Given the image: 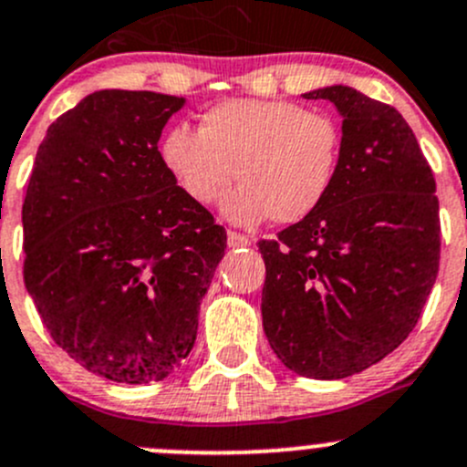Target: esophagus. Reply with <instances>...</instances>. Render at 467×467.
I'll return each mask as SVG.
<instances>
[{
  "mask_svg": "<svg viewBox=\"0 0 467 467\" xmlns=\"http://www.w3.org/2000/svg\"><path fill=\"white\" fill-rule=\"evenodd\" d=\"M228 246L230 248H244L251 246V239L242 233H234V230H228Z\"/></svg>",
  "mask_w": 467,
  "mask_h": 467,
  "instance_id": "1",
  "label": "esophagus"
}]
</instances>
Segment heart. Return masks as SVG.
Returning <instances> with one entry per match:
<instances>
[{"label": "heart", "mask_w": 467, "mask_h": 467, "mask_svg": "<svg viewBox=\"0 0 467 467\" xmlns=\"http://www.w3.org/2000/svg\"><path fill=\"white\" fill-rule=\"evenodd\" d=\"M160 158L182 194L210 205L234 181L221 212L234 223L271 216L291 225L323 205L341 162V129L321 110L291 101L230 99L201 115L199 133L173 126Z\"/></svg>", "instance_id": "heart-1"}]
</instances>
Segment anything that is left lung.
<instances>
[{
  "label": "left lung",
  "mask_w": 467,
  "mask_h": 467,
  "mask_svg": "<svg viewBox=\"0 0 467 467\" xmlns=\"http://www.w3.org/2000/svg\"><path fill=\"white\" fill-rule=\"evenodd\" d=\"M303 97L343 115L341 162L314 214L260 242L262 323L286 368L343 379L390 355L420 318L441 260L436 181L393 106L348 86Z\"/></svg>",
  "instance_id": "8db88e82"
}]
</instances>
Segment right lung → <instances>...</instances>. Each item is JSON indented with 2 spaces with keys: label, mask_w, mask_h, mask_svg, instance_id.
Returning <instances> with one entry per match:
<instances>
[{
  "label": "right lung",
  "mask_w": 467,
  "mask_h": 467,
  "mask_svg": "<svg viewBox=\"0 0 467 467\" xmlns=\"http://www.w3.org/2000/svg\"><path fill=\"white\" fill-rule=\"evenodd\" d=\"M182 103L88 94L47 129L22 205L25 285L47 332L121 384L160 381L187 359L228 239L160 158Z\"/></svg>",
  "instance_id": "1"
}]
</instances>
